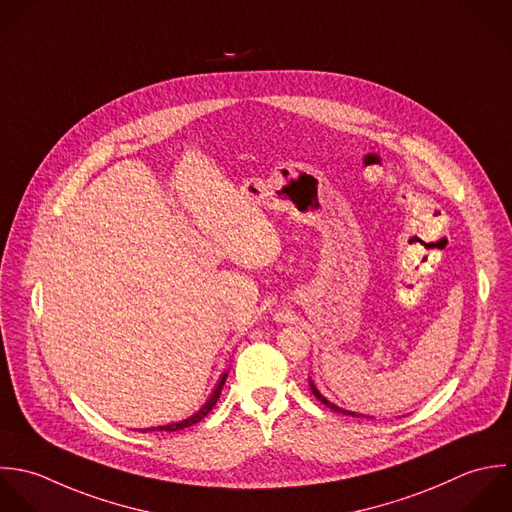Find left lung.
<instances>
[{
  "instance_id": "8db88e82",
  "label": "left lung",
  "mask_w": 512,
  "mask_h": 512,
  "mask_svg": "<svg viewBox=\"0 0 512 512\" xmlns=\"http://www.w3.org/2000/svg\"><path fill=\"white\" fill-rule=\"evenodd\" d=\"M311 385V391H313V395L323 403V405H327L331 411H335V413H343V415H349V417H363V415H357V413H353V411H345V409H341V407H337V405H333L331 401H327L321 393H319V389L313 385V383H309ZM369 419H373V417H369Z\"/></svg>"
}]
</instances>
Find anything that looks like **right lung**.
<instances>
[{"label": "right lung", "instance_id": "1", "mask_svg": "<svg viewBox=\"0 0 512 512\" xmlns=\"http://www.w3.org/2000/svg\"><path fill=\"white\" fill-rule=\"evenodd\" d=\"M225 379H227V373H223L221 375V379H219V383H217V387L213 389V393H211V397L207 399V403L195 413V415H191L189 419H183V421H179V423H171V425H163V427H153V429H141V433H145V431H167V433H173V431H181V429H187V427H191V425H195V423H199L201 419H205L207 415H209V411L215 407V403L219 401V395H221V389H223V385H225Z\"/></svg>", "mask_w": 512, "mask_h": 512}]
</instances>
